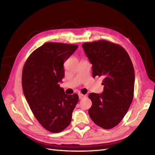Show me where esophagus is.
<instances>
[{"label": "esophagus", "instance_id": "obj_1", "mask_svg": "<svg viewBox=\"0 0 155 155\" xmlns=\"http://www.w3.org/2000/svg\"><path fill=\"white\" fill-rule=\"evenodd\" d=\"M83 97H85V95H83L82 94H78V97H79V99H82Z\"/></svg>", "mask_w": 155, "mask_h": 155}]
</instances>
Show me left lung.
Returning <instances> with one entry per match:
<instances>
[{
  "label": "left lung",
  "instance_id": "obj_1",
  "mask_svg": "<svg viewBox=\"0 0 155 155\" xmlns=\"http://www.w3.org/2000/svg\"><path fill=\"white\" fill-rule=\"evenodd\" d=\"M92 64L93 77L104 78V91L89 95L92 106L91 120L104 129H111L121 121L134 97L135 73L125 49L117 44L100 40L82 45Z\"/></svg>",
  "mask_w": 155,
  "mask_h": 155
}]
</instances>
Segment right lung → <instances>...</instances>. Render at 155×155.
<instances>
[{
	"instance_id": "right-lung-1",
	"label": "right lung",
	"mask_w": 155,
	"mask_h": 155,
	"mask_svg": "<svg viewBox=\"0 0 155 155\" xmlns=\"http://www.w3.org/2000/svg\"><path fill=\"white\" fill-rule=\"evenodd\" d=\"M77 45L46 43L34 51L22 71V88L36 119L47 131L59 133L68 127L78 100L66 94L59 83L64 77V63Z\"/></svg>"
}]
</instances>
